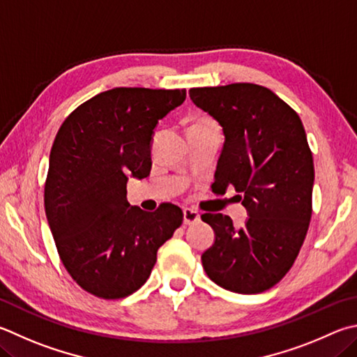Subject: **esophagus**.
Wrapping results in <instances>:
<instances>
[{
  "instance_id": "1",
  "label": "esophagus",
  "mask_w": 357,
  "mask_h": 357,
  "mask_svg": "<svg viewBox=\"0 0 357 357\" xmlns=\"http://www.w3.org/2000/svg\"><path fill=\"white\" fill-rule=\"evenodd\" d=\"M199 222V213L197 211L185 207L184 209V223L185 225H195Z\"/></svg>"
}]
</instances>
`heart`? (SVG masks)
I'll list each match as a JSON object with an SVG mask.
<instances>
[{"label": "heart", "mask_w": 357, "mask_h": 357, "mask_svg": "<svg viewBox=\"0 0 357 357\" xmlns=\"http://www.w3.org/2000/svg\"><path fill=\"white\" fill-rule=\"evenodd\" d=\"M193 125H198V126H215V125H213V123L209 121V120H198V121L193 123Z\"/></svg>", "instance_id": "b5f03b06"}]
</instances>
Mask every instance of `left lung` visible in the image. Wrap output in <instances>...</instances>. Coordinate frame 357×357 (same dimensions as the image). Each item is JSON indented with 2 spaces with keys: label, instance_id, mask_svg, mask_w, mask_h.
<instances>
[{
  "label": "left lung",
  "instance_id": "8db88e82",
  "mask_svg": "<svg viewBox=\"0 0 357 357\" xmlns=\"http://www.w3.org/2000/svg\"><path fill=\"white\" fill-rule=\"evenodd\" d=\"M189 95L223 128L218 190L234 185L250 213L242 228L223 213L201 215L215 231L203 268L226 290L261 294L287 275L312 217L314 159L304 126L287 102L257 84L197 87Z\"/></svg>",
  "mask_w": 357,
  "mask_h": 357
}]
</instances>
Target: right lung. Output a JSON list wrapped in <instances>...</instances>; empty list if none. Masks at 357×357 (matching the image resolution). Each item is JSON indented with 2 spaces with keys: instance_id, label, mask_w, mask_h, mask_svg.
Masks as SVG:
<instances>
[{
  "instance_id": "right-lung-1",
  "label": "right lung",
  "mask_w": 357,
  "mask_h": 357,
  "mask_svg": "<svg viewBox=\"0 0 357 357\" xmlns=\"http://www.w3.org/2000/svg\"><path fill=\"white\" fill-rule=\"evenodd\" d=\"M184 100V89L116 87L77 106L56 134L45 181L48 225L68 275L102 300L144 286L158 250L183 225L172 203L154 212L129 204L126 183L150 174L153 129Z\"/></svg>"
}]
</instances>
